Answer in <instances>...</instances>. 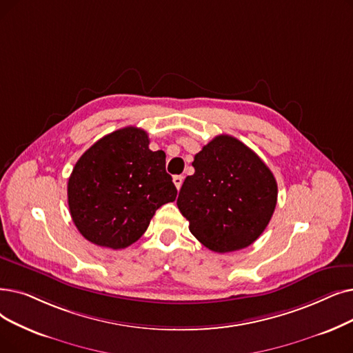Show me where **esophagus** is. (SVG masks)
<instances>
[{"label":"esophagus","mask_w":353,"mask_h":353,"mask_svg":"<svg viewBox=\"0 0 353 353\" xmlns=\"http://www.w3.org/2000/svg\"><path fill=\"white\" fill-rule=\"evenodd\" d=\"M173 183H174V186L177 188V190H180V188L183 185V176H174Z\"/></svg>","instance_id":"1"}]
</instances>
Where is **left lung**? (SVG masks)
Listing matches in <instances>:
<instances>
[{"instance_id": "8db88e82", "label": "left lung", "mask_w": 353, "mask_h": 353, "mask_svg": "<svg viewBox=\"0 0 353 353\" xmlns=\"http://www.w3.org/2000/svg\"><path fill=\"white\" fill-rule=\"evenodd\" d=\"M194 174L183 181L177 206L194 238L210 251L247 248L267 228L277 205V181L255 152L231 135L199 151Z\"/></svg>"}]
</instances>
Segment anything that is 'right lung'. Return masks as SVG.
Returning <instances> with one entry per match:
<instances>
[{
	"label": "right lung",
	"mask_w": 353,
	"mask_h": 353,
	"mask_svg": "<svg viewBox=\"0 0 353 353\" xmlns=\"http://www.w3.org/2000/svg\"><path fill=\"white\" fill-rule=\"evenodd\" d=\"M148 144L144 130L125 127L102 137L74 164L68 203L89 242L127 248L147 231L156 210L176 199L164 151H151Z\"/></svg>",
	"instance_id": "right-lung-1"
}]
</instances>
